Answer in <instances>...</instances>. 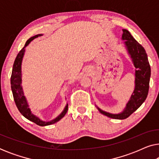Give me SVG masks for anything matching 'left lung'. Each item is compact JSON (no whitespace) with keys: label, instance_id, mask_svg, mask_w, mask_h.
<instances>
[{"label":"left lung","instance_id":"obj_1","mask_svg":"<svg viewBox=\"0 0 159 159\" xmlns=\"http://www.w3.org/2000/svg\"><path fill=\"white\" fill-rule=\"evenodd\" d=\"M122 31L121 40L124 41V46L135 68L134 90L122 111L118 114L105 111L95 105L102 114L115 119H127L142 105L148 93L151 78V66L144 48L134 40L128 30L122 29Z\"/></svg>","mask_w":159,"mask_h":159}]
</instances>
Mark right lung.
<instances>
[{
  "instance_id": "right-lung-1",
  "label": "right lung",
  "mask_w": 159,
  "mask_h": 159,
  "mask_svg": "<svg viewBox=\"0 0 159 159\" xmlns=\"http://www.w3.org/2000/svg\"><path fill=\"white\" fill-rule=\"evenodd\" d=\"M43 34H36L32 38H30L29 40H27V42L25 43V47L19 51V53L17 55L16 59L14 61V65H13V69H12V74L11 77V90L13 93V96H14V99L16 103V107L18 108L19 112L27 119L28 120L32 121V122L37 124L39 126H48L53 125L54 123H56L57 121L61 120L63 117L65 116L66 114L67 111H68V103L65 106L64 110L62 112L56 116L55 119H52L51 121H43L40 119L38 116L34 115L33 113L32 112L31 109H30L29 103H28L27 100L26 98L25 93H24L23 88L21 85V82H22V75H21V64H22V60L24 58V55L25 53V48L32 42L34 39L38 38V37L43 36Z\"/></svg>"
}]
</instances>
